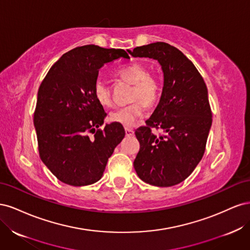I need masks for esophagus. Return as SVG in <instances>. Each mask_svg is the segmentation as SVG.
<instances>
[{"label": "esophagus", "instance_id": "1", "mask_svg": "<svg viewBox=\"0 0 250 250\" xmlns=\"http://www.w3.org/2000/svg\"><path fill=\"white\" fill-rule=\"evenodd\" d=\"M125 133H126V135L129 137V135L134 134V131H133V129H131V128H125Z\"/></svg>", "mask_w": 250, "mask_h": 250}]
</instances>
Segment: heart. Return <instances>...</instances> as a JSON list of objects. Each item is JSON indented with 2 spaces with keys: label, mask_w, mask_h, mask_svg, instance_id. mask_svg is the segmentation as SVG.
Instances as JSON below:
<instances>
[{
  "label": "heart",
  "mask_w": 250,
  "mask_h": 250,
  "mask_svg": "<svg viewBox=\"0 0 250 250\" xmlns=\"http://www.w3.org/2000/svg\"><path fill=\"white\" fill-rule=\"evenodd\" d=\"M118 76L124 81L133 85L131 89L130 100L133 103L120 107L109 113V121L111 123L120 124L126 128L132 127L142 117L144 105L152 106L161 95V87L158 81L150 76L146 67L140 64L126 65L118 71ZM96 101L103 106H110L112 100L109 87L105 82L98 80L93 89Z\"/></svg>",
  "instance_id": "b5f03b06"
}]
</instances>
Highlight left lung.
<instances>
[{
  "label": "left lung",
  "mask_w": 250,
  "mask_h": 250,
  "mask_svg": "<svg viewBox=\"0 0 250 250\" xmlns=\"http://www.w3.org/2000/svg\"><path fill=\"white\" fill-rule=\"evenodd\" d=\"M133 57L157 60L164 73L160 103L146 126L135 130L138 176L156 187H172L191 175L206 151L211 126L208 88L193 62L169 43L157 42L128 50ZM151 127L163 129L156 136Z\"/></svg>",
  "instance_id": "obj_1"
}]
</instances>
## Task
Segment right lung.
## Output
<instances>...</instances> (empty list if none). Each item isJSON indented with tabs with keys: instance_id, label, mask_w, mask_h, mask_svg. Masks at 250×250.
Listing matches in <instances>:
<instances>
[{
	"instance_id": "1",
	"label": "right lung",
	"mask_w": 250,
	"mask_h": 250,
	"mask_svg": "<svg viewBox=\"0 0 250 250\" xmlns=\"http://www.w3.org/2000/svg\"><path fill=\"white\" fill-rule=\"evenodd\" d=\"M122 49L87 44L66 52L51 66L37 93L34 127L42 163L62 183L82 187L99 180L125 137L122 125L104 123L106 112L93 89L99 70Z\"/></svg>"
}]
</instances>
